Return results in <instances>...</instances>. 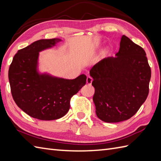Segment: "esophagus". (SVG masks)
Segmentation results:
<instances>
[{
	"instance_id": "34e87169",
	"label": "esophagus",
	"mask_w": 161,
	"mask_h": 161,
	"mask_svg": "<svg viewBox=\"0 0 161 161\" xmlns=\"http://www.w3.org/2000/svg\"><path fill=\"white\" fill-rule=\"evenodd\" d=\"M92 81H93V78L91 76H88L86 78V84L88 85H91L92 84Z\"/></svg>"
}]
</instances>
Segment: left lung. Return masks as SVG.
Instances as JSON below:
<instances>
[{
	"label": "left lung",
	"mask_w": 161,
	"mask_h": 161,
	"mask_svg": "<svg viewBox=\"0 0 161 161\" xmlns=\"http://www.w3.org/2000/svg\"><path fill=\"white\" fill-rule=\"evenodd\" d=\"M115 56L105 58L90 70L95 112L105 122L131 118L149 94L151 68L144 49L123 35Z\"/></svg>",
	"instance_id": "8db88e82"
}]
</instances>
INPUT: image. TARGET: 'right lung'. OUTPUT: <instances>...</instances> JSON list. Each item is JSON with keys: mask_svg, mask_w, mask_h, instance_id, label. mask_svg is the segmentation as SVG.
Listing matches in <instances>:
<instances>
[{"mask_svg": "<svg viewBox=\"0 0 161 161\" xmlns=\"http://www.w3.org/2000/svg\"><path fill=\"white\" fill-rule=\"evenodd\" d=\"M61 41H36L19 50L10 64L8 77L14 100L34 118L53 120L62 118L69 111L71 97L86 84V76L84 74L74 80H66L39 73V53Z\"/></svg>", "mask_w": 161, "mask_h": 161, "instance_id": "1", "label": "right lung"}]
</instances>
